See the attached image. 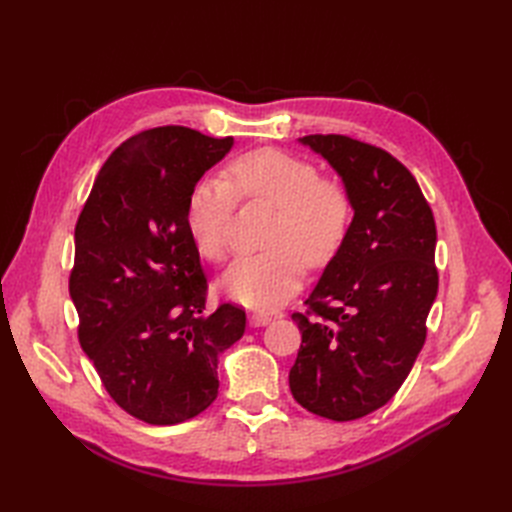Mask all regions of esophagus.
Masks as SVG:
<instances>
[{
  "instance_id": "1",
  "label": "esophagus",
  "mask_w": 512,
  "mask_h": 512,
  "mask_svg": "<svg viewBox=\"0 0 512 512\" xmlns=\"http://www.w3.org/2000/svg\"><path fill=\"white\" fill-rule=\"evenodd\" d=\"M273 320V314L265 312V309H254V312L250 314V322L254 324V327H265V324H269Z\"/></svg>"
}]
</instances>
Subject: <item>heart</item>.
<instances>
[{
	"label": "heart",
	"mask_w": 512,
	"mask_h": 512,
	"mask_svg": "<svg viewBox=\"0 0 512 512\" xmlns=\"http://www.w3.org/2000/svg\"><path fill=\"white\" fill-rule=\"evenodd\" d=\"M237 200H262L275 207L265 243L269 250L239 258L224 275L228 297L247 307H273L299 288L305 262L322 267L344 245L352 224L346 185L303 158L277 149H258L232 160L222 179L194 185L185 209L198 254L224 262Z\"/></svg>",
	"instance_id": "heart-1"
}]
</instances>
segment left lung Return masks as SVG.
Instances as JSON below:
<instances>
[{
  "mask_svg": "<svg viewBox=\"0 0 512 512\" xmlns=\"http://www.w3.org/2000/svg\"><path fill=\"white\" fill-rule=\"evenodd\" d=\"M344 179L348 237L292 320L301 348L290 369L299 404L331 421L382 408L408 378L438 294L436 222L410 170L389 151L342 134L301 138Z\"/></svg>",
  "mask_w": 512,
  "mask_h": 512,
  "instance_id": "left-lung-1",
  "label": "left lung"
}]
</instances>
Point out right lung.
<instances>
[{"instance_id":"right-lung-1","label":"right lung","mask_w":512,"mask_h":512,"mask_svg":"<svg viewBox=\"0 0 512 512\" xmlns=\"http://www.w3.org/2000/svg\"><path fill=\"white\" fill-rule=\"evenodd\" d=\"M232 136L164 126L104 162L74 228L70 297L79 342L106 393L149 425H177L218 397V356L241 339L245 309L207 312V277L185 209Z\"/></svg>"}]
</instances>
